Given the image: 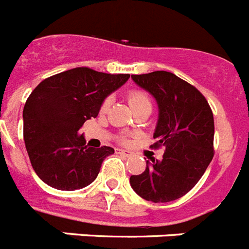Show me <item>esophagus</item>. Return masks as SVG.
Returning a JSON list of instances; mask_svg holds the SVG:
<instances>
[{"label": "esophagus", "mask_w": 249, "mask_h": 249, "mask_svg": "<svg viewBox=\"0 0 249 249\" xmlns=\"http://www.w3.org/2000/svg\"><path fill=\"white\" fill-rule=\"evenodd\" d=\"M118 152H120L121 155H123V156H126V157L132 156V152H131V151H127V150H118Z\"/></svg>", "instance_id": "34e87169"}]
</instances>
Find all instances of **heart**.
I'll list each match as a JSON object with an SVG mask.
<instances>
[{"instance_id": "1", "label": "heart", "mask_w": 249, "mask_h": 249, "mask_svg": "<svg viewBox=\"0 0 249 249\" xmlns=\"http://www.w3.org/2000/svg\"><path fill=\"white\" fill-rule=\"evenodd\" d=\"M128 98V103L133 110H137L140 108H151L152 103H151L150 95L142 90V89H133L127 95ZM110 106V98H106L101 104V113H106L109 109Z\"/></svg>"}]
</instances>
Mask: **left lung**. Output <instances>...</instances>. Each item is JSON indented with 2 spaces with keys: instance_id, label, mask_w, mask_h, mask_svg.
<instances>
[{
  "instance_id": "left-lung-1",
  "label": "left lung",
  "mask_w": 249,
  "mask_h": 249,
  "mask_svg": "<svg viewBox=\"0 0 249 249\" xmlns=\"http://www.w3.org/2000/svg\"><path fill=\"white\" fill-rule=\"evenodd\" d=\"M159 104V121L151 147H165L162 160L146 162V170L129 182L141 197L167 203L196 185L214 156V117L194 86L163 70L132 75Z\"/></svg>"
}]
</instances>
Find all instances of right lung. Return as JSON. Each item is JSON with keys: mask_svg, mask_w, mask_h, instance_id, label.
<instances>
[{"mask_svg": "<svg viewBox=\"0 0 249 249\" xmlns=\"http://www.w3.org/2000/svg\"><path fill=\"white\" fill-rule=\"evenodd\" d=\"M128 78L80 67L49 76L31 92L23 107V140L33 169L45 184L71 191L94 181L114 150L88 147L78 131Z\"/></svg>", "mask_w": 249, "mask_h": 249, "instance_id": "1", "label": "right lung"}]
</instances>
